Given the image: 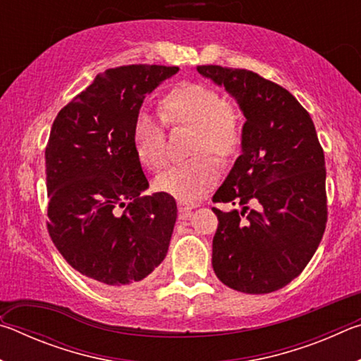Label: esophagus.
<instances>
[{
    "label": "esophagus",
    "instance_id": "1",
    "mask_svg": "<svg viewBox=\"0 0 361 361\" xmlns=\"http://www.w3.org/2000/svg\"><path fill=\"white\" fill-rule=\"evenodd\" d=\"M194 209H195V207L192 204H185V202H180L178 204V210H180L181 215H189V213H191V210H194Z\"/></svg>",
    "mask_w": 361,
    "mask_h": 361
}]
</instances>
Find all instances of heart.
<instances>
[{
    "instance_id": "b5f03b06",
    "label": "heart",
    "mask_w": 361,
    "mask_h": 361,
    "mask_svg": "<svg viewBox=\"0 0 361 361\" xmlns=\"http://www.w3.org/2000/svg\"><path fill=\"white\" fill-rule=\"evenodd\" d=\"M162 118L195 130L194 154L210 152L229 159L239 149L242 124L234 109L215 89L202 84H183L161 102ZM162 118L142 111L133 126V146L143 166L156 170L166 162V124ZM218 180V166L210 156L200 154L176 164L157 176L154 185L180 202H194Z\"/></svg>"
}]
</instances>
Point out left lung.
Masks as SVG:
<instances>
[{"instance_id":"8db88e82","label":"left lung","mask_w":361,"mask_h":361,"mask_svg":"<svg viewBox=\"0 0 361 361\" xmlns=\"http://www.w3.org/2000/svg\"><path fill=\"white\" fill-rule=\"evenodd\" d=\"M245 116L242 154L213 195L212 264L229 288L264 295L304 271L326 226L325 156L309 113L288 90L253 71L202 65Z\"/></svg>"}]
</instances>
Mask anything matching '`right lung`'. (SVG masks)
I'll use <instances>...</instances> for the list:
<instances>
[{
    "mask_svg": "<svg viewBox=\"0 0 361 361\" xmlns=\"http://www.w3.org/2000/svg\"><path fill=\"white\" fill-rule=\"evenodd\" d=\"M178 66L127 65L97 75L60 109L46 146L49 235L94 282H142L166 258L176 221L172 195L149 186L133 146L145 97Z\"/></svg>",
    "mask_w": 361,
    "mask_h": 361,
    "instance_id": "add662e5",
    "label": "right lung"
}]
</instances>
